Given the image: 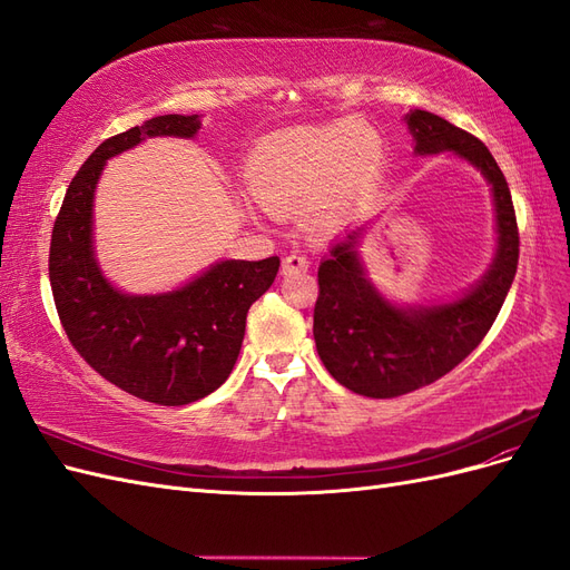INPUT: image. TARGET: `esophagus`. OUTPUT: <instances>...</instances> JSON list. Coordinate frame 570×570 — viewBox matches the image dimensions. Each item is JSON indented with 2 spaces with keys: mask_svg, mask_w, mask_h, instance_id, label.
I'll use <instances>...</instances> for the list:
<instances>
[{
  "mask_svg": "<svg viewBox=\"0 0 570 570\" xmlns=\"http://www.w3.org/2000/svg\"><path fill=\"white\" fill-rule=\"evenodd\" d=\"M308 268V258L299 252H292L283 258V273H295V271H306Z\"/></svg>",
  "mask_w": 570,
  "mask_h": 570,
  "instance_id": "34e87169",
  "label": "esophagus"
}]
</instances>
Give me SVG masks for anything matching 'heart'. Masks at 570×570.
I'll use <instances>...</instances> for the list:
<instances>
[{"label": "heart", "mask_w": 570, "mask_h": 570, "mask_svg": "<svg viewBox=\"0 0 570 570\" xmlns=\"http://www.w3.org/2000/svg\"><path fill=\"white\" fill-rule=\"evenodd\" d=\"M383 164V137L364 120L275 132L247 159L249 193L283 216L331 226Z\"/></svg>", "instance_id": "heart-1"}]
</instances>
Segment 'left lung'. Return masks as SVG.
Returning a JSON list of instances; mask_svg holds the SVG:
<instances>
[{
  "label": "left lung",
  "mask_w": 570,
  "mask_h": 570,
  "mask_svg": "<svg viewBox=\"0 0 570 570\" xmlns=\"http://www.w3.org/2000/svg\"><path fill=\"white\" fill-rule=\"evenodd\" d=\"M413 151L456 157L475 166L492 187L497 252L488 273L461 297L440 304L396 306L368 281L358 258L364 228L335 239L318 266L314 308L316 350L340 385L390 400L435 383L469 356L488 335L519 266V226L507 178L478 137L430 111L404 116Z\"/></svg>",
  "instance_id": "obj_1"
}]
</instances>
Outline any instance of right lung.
<instances>
[{
  "instance_id": "right-lung-1",
  "label": "right lung",
  "mask_w": 570,
  "mask_h": 570,
  "mask_svg": "<svg viewBox=\"0 0 570 570\" xmlns=\"http://www.w3.org/2000/svg\"><path fill=\"white\" fill-rule=\"evenodd\" d=\"M199 116L168 114L101 142L66 189L51 230L49 283L73 350L109 383L161 406L212 394L235 366L249 306L281 258H226L161 295H126L101 273L92 243L95 187L107 161L147 137H195Z\"/></svg>"
}]
</instances>
